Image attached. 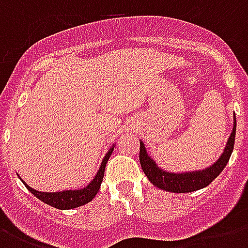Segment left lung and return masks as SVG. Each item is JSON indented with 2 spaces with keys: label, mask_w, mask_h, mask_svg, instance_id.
Instances as JSON below:
<instances>
[{
  "label": "left lung",
  "mask_w": 248,
  "mask_h": 248,
  "mask_svg": "<svg viewBox=\"0 0 248 248\" xmlns=\"http://www.w3.org/2000/svg\"><path fill=\"white\" fill-rule=\"evenodd\" d=\"M235 128H237V121H235L234 116V126H233V131H232L231 136L228 139L227 147L224 149L221 157L214 165L210 166L208 169L186 173L166 172L162 169H159L158 166L155 165V161L148 155L144 143L140 141L139 159L141 169H143L144 173L147 175L152 184L155 185L157 188L167 190V192L189 193L204 188L208 184H211L212 181L219 176V173L223 171L229 158H231L232 152H233V148H234Z\"/></svg>",
  "instance_id": "1"
}]
</instances>
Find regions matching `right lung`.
<instances>
[{"label":"right lung","instance_id":"1","mask_svg":"<svg viewBox=\"0 0 248 248\" xmlns=\"http://www.w3.org/2000/svg\"><path fill=\"white\" fill-rule=\"evenodd\" d=\"M113 149L114 148L109 149L108 153L105 155L104 159H103V162H101L100 169L96 172V176L93 177V180H91V183L83 189H78V190H63V192L58 193H45L34 190V189L25 184L24 181L23 183H24L27 189L32 193L33 196H36L38 200L45 202L48 206H52V207L58 208V210H71V208L79 207V206L89 203L90 201H93V197L96 196L97 192H99L101 181H103V177H104L105 166H107L109 157L112 155Z\"/></svg>","mask_w":248,"mask_h":248}]
</instances>
